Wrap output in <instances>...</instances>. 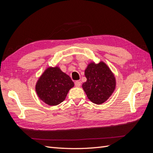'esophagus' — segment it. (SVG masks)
<instances>
[{
  "label": "esophagus",
  "mask_w": 153,
  "mask_h": 153,
  "mask_svg": "<svg viewBox=\"0 0 153 153\" xmlns=\"http://www.w3.org/2000/svg\"><path fill=\"white\" fill-rule=\"evenodd\" d=\"M75 85L76 87H80L81 85V81L80 80H76L75 82Z\"/></svg>",
  "instance_id": "1"
}]
</instances>
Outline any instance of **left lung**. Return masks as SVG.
<instances>
[{
	"instance_id": "1",
	"label": "left lung",
	"mask_w": 153,
	"mask_h": 153,
	"mask_svg": "<svg viewBox=\"0 0 153 153\" xmlns=\"http://www.w3.org/2000/svg\"><path fill=\"white\" fill-rule=\"evenodd\" d=\"M87 81L82 87L92 102L101 104L108 99L115 87V79L106 64L91 63L85 71Z\"/></svg>"
}]
</instances>
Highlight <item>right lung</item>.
Instances as JSON below:
<instances>
[{"label":"right lung","mask_w":153,"mask_h":153,"mask_svg":"<svg viewBox=\"0 0 153 153\" xmlns=\"http://www.w3.org/2000/svg\"><path fill=\"white\" fill-rule=\"evenodd\" d=\"M74 83L59 68H48L40 76L36 85L39 98L51 106L57 105L65 100Z\"/></svg>","instance_id":"right-lung-1"}]
</instances>
